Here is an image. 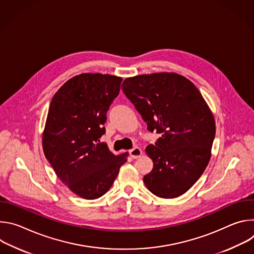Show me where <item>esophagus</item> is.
Listing matches in <instances>:
<instances>
[{
    "label": "esophagus",
    "instance_id": "1",
    "mask_svg": "<svg viewBox=\"0 0 254 254\" xmlns=\"http://www.w3.org/2000/svg\"><path fill=\"white\" fill-rule=\"evenodd\" d=\"M141 154H142L141 150H140L139 148H137V147H135V148L129 150V155H130V157H131L132 159H137V158H139V157L141 156Z\"/></svg>",
    "mask_w": 254,
    "mask_h": 254
}]
</instances>
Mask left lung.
I'll list each match as a JSON object with an SVG mask.
<instances>
[{
    "instance_id": "8db88e82",
    "label": "left lung",
    "mask_w": 254,
    "mask_h": 254,
    "mask_svg": "<svg viewBox=\"0 0 254 254\" xmlns=\"http://www.w3.org/2000/svg\"><path fill=\"white\" fill-rule=\"evenodd\" d=\"M122 88L148 129L162 134L146 148L154 167L143 183L161 198L183 195L211 158L216 126L210 107L192 81L174 72L128 77Z\"/></svg>"
}]
</instances>
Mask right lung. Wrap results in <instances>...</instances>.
I'll return each mask as SVG.
<instances>
[{
    "label": "right lung",
    "instance_id": "add662e5",
    "mask_svg": "<svg viewBox=\"0 0 254 254\" xmlns=\"http://www.w3.org/2000/svg\"><path fill=\"white\" fill-rule=\"evenodd\" d=\"M122 80L81 73L57 90L49 106L42 134L44 155L61 182L83 199L99 198L110 190L128 156L115 155L99 139Z\"/></svg>",
    "mask_w": 254,
    "mask_h": 254
}]
</instances>
